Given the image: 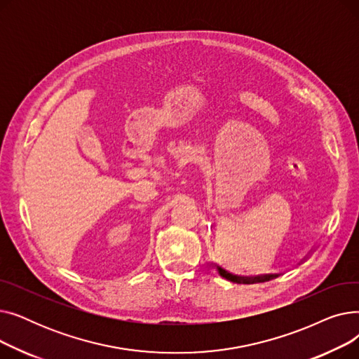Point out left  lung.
I'll return each instance as SVG.
<instances>
[{
	"mask_svg": "<svg viewBox=\"0 0 359 359\" xmlns=\"http://www.w3.org/2000/svg\"><path fill=\"white\" fill-rule=\"evenodd\" d=\"M217 271L222 278L229 279L231 282H236V284H259V282H266V280H271L278 276V273H266V275H257V276H240V275L230 273L229 271L222 269L218 265H217Z\"/></svg>",
	"mask_w": 359,
	"mask_h": 359,
	"instance_id": "1",
	"label": "left lung"
}]
</instances>
